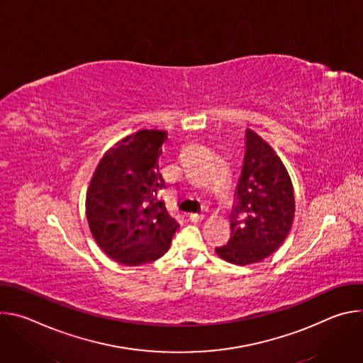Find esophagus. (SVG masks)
Masks as SVG:
<instances>
[{
    "label": "esophagus",
    "instance_id": "esophagus-1",
    "mask_svg": "<svg viewBox=\"0 0 363 363\" xmlns=\"http://www.w3.org/2000/svg\"><path fill=\"white\" fill-rule=\"evenodd\" d=\"M203 217H205V214H202V213H192V214H189V220H191L192 223L202 221Z\"/></svg>",
    "mask_w": 363,
    "mask_h": 363
}]
</instances>
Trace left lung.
I'll return each mask as SVG.
<instances>
[{
  "instance_id": "8db88e82",
  "label": "left lung",
  "mask_w": 363,
  "mask_h": 363,
  "mask_svg": "<svg viewBox=\"0 0 363 363\" xmlns=\"http://www.w3.org/2000/svg\"><path fill=\"white\" fill-rule=\"evenodd\" d=\"M235 196L230 241L216 252L228 263L247 266L264 260L283 244L296 211L286 167L251 129L245 132V157Z\"/></svg>"
}]
</instances>
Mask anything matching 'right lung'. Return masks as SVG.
Returning <instances> with one entry per match:
<instances>
[{
	"label": "right lung",
	"mask_w": 363,
	"mask_h": 363,
	"mask_svg": "<svg viewBox=\"0 0 363 363\" xmlns=\"http://www.w3.org/2000/svg\"><path fill=\"white\" fill-rule=\"evenodd\" d=\"M165 130L140 129L103 155L86 194V217L97 245L112 260L139 266L162 257L179 227L165 202L158 158Z\"/></svg>",
	"instance_id": "1"
}]
</instances>
